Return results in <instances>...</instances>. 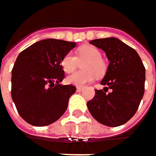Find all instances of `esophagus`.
Returning a JSON list of instances; mask_svg holds the SVG:
<instances>
[{
  "label": "esophagus",
  "mask_w": 156,
  "mask_h": 156,
  "mask_svg": "<svg viewBox=\"0 0 156 156\" xmlns=\"http://www.w3.org/2000/svg\"><path fill=\"white\" fill-rule=\"evenodd\" d=\"M82 90H83V87H77V91H78V92H80V91H82Z\"/></svg>",
  "instance_id": "1"
}]
</instances>
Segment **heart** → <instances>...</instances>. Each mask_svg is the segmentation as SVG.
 I'll return each mask as SVG.
<instances>
[{
  "instance_id": "b5f03b06",
  "label": "heart",
  "mask_w": 156,
  "mask_h": 156,
  "mask_svg": "<svg viewBox=\"0 0 156 156\" xmlns=\"http://www.w3.org/2000/svg\"><path fill=\"white\" fill-rule=\"evenodd\" d=\"M83 61H85L81 65L83 70L69 76L66 79L69 84L83 87L91 82L95 75L101 77L107 70V66L101 58L100 50L91 45H83L78 48L77 56L72 53H67L61 59V67L66 73H72Z\"/></svg>"
}]
</instances>
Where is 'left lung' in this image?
<instances>
[{
    "mask_svg": "<svg viewBox=\"0 0 156 156\" xmlns=\"http://www.w3.org/2000/svg\"><path fill=\"white\" fill-rule=\"evenodd\" d=\"M90 43L103 49L110 63L101 81L106 87L96 89L95 97L87 104V108L102 125L122 126L134 116L143 98L144 66L137 52L116 38L93 40Z\"/></svg>",
    "mask_w": 156,
    "mask_h": 156,
    "instance_id": "left-lung-1",
    "label": "left lung"
}]
</instances>
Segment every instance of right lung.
<instances>
[{
	"mask_svg": "<svg viewBox=\"0 0 156 156\" xmlns=\"http://www.w3.org/2000/svg\"><path fill=\"white\" fill-rule=\"evenodd\" d=\"M75 47V42L47 39L19 54L12 70V98L27 123L45 126L67 110L77 88L60 84L65 78L61 59Z\"/></svg>",
	"mask_w": 156,
	"mask_h": 156,
	"instance_id": "right-lung-1",
	"label": "right lung"
}]
</instances>
